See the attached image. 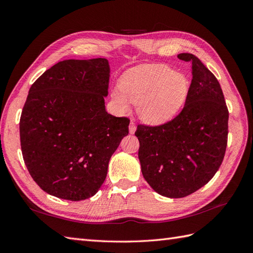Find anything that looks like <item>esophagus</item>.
<instances>
[{
	"instance_id": "esophagus-1",
	"label": "esophagus",
	"mask_w": 253,
	"mask_h": 253,
	"mask_svg": "<svg viewBox=\"0 0 253 253\" xmlns=\"http://www.w3.org/2000/svg\"><path fill=\"white\" fill-rule=\"evenodd\" d=\"M128 131H129V134H134L135 133V131H136V125L134 124V121H131V124H129Z\"/></svg>"
}]
</instances>
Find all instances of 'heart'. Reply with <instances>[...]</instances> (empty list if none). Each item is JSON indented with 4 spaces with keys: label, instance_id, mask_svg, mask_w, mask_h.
<instances>
[{
    "label": "heart",
    "instance_id": "obj_1",
    "mask_svg": "<svg viewBox=\"0 0 253 253\" xmlns=\"http://www.w3.org/2000/svg\"><path fill=\"white\" fill-rule=\"evenodd\" d=\"M112 97L122 110L128 101L138 105V115L145 124L164 125L172 120L185 105L190 84L185 76L162 64H145L131 68Z\"/></svg>",
    "mask_w": 253,
    "mask_h": 253
}]
</instances>
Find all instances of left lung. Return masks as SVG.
<instances>
[{"mask_svg": "<svg viewBox=\"0 0 253 253\" xmlns=\"http://www.w3.org/2000/svg\"><path fill=\"white\" fill-rule=\"evenodd\" d=\"M192 81L181 112L157 126L139 125L138 158L144 179L160 195L180 198L208 183L220 167L228 139L229 112L217 79L192 53Z\"/></svg>", "mask_w": 253, "mask_h": 253, "instance_id": "left-lung-1", "label": "left lung"}]
</instances>
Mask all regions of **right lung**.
<instances>
[{
	"label": "right lung",
	"mask_w": 253,
	"mask_h": 253,
	"mask_svg": "<svg viewBox=\"0 0 253 253\" xmlns=\"http://www.w3.org/2000/svg\"><path fill=\"white\" fill-rule=\"evenodd\" d=\"M110 81L104 58L64 60L29 89L20 139L29 174L45 192L78 202L94 196L129 120L105 110Z\"/></svg>",
	"instance_id": "right-lung-1"
}]
</instances>
